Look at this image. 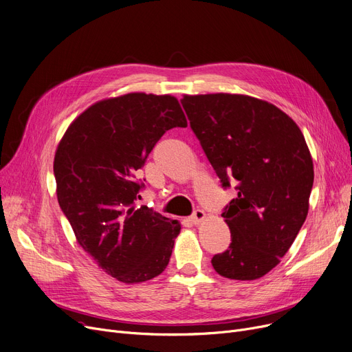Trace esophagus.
<instances>
[{
    "label": "esophagus",
    "instance_id": "obj_1",
    "mask_svg": "<svg viewBox=\"0 0 352 352\" xmlns=\"http://www.w3.org/2000/svg\"><path fill=\"white\" fill-rule=\"evenodd\" d=\"M190 219H191V221H192L194 224H200V223L206 219V212H204L203 210L198 208V210H195V211L192 212V216H191Z\"/></svg>",
    "mask_w": 352,
    "mask_h": 352
}]
</instances>
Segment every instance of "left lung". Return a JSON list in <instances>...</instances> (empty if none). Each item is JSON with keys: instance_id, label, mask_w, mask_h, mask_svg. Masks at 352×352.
I'll list each match as a JSON object with an SVG mask.
<instances>
[{"instance_id": "obj_1", "label": "left lung", "mask_w": 352, "mask_h": 352, "mask_svg": "<svg viewBox=\"0 0 352 352\" xmlns=\"http://www.w3.org/2000/svg\"><path fill=\"white\" fill-rule=\"evenodd\" d=\"M181 103L221 186L236 182L221 214L232 243L211 265L227 279L262 278L308 216L314 162L303 133L276 106L248 95H184Z\"/></svg>"}]
</instances>
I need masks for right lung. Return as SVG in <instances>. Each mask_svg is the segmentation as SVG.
Masks as SVG:
<instances>
[{
    "label": "right lung",
    "mask_w": 352,
    "mask_h": 352,
    "mask_svg": "<svg viewBox=\"0 0 352 352\" xmlns=\"http://www.w3.org/2000/svg\"><path fill=\"white\" fill-rule=\"evenodd\" d=\"M187 119L177 98L142 91L103 99L76 118L54 155L56 192L76 240L100 269L133 285L161 274L181 224L142 206L133 181L161 136Z\"/></svg>",
    "instance_id": "1"
}]
</instances>
